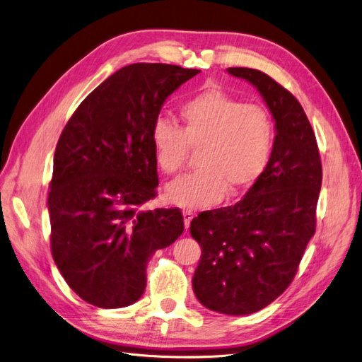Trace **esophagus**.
<instances>
[{
	"mask_svg": "<svg viewBox=\"0 0 362 362\" xmlns=\"http://www.w3.org/2000/svg\"><path fill=\"white\" fill-rule=\"evenodd\" d=\"M193 217H194L193 211H190V210H184V211H182V218H184V226H185V229H189L190 222H192Z\"/></svg>",
	"mask_w": 362,
	"mask_h": 362,
	"instance_id": "34e87169",
	"label": "esophagus"
}]
</instances>
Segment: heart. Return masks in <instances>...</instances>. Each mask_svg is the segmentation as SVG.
I'll list each match as a JSON object with an SVG mask.
<instances>
[{
	"label": "heart",
	"instance_id": "obj_1",
	"mask_svg": "<svg viewBox=\"0 0 362 362\" xmlns=\"http://www.w3.org/2000/svg\"><path fill=\"white\" fill-rule=\"evenodd\" d=\"M182 128L157 119L151 144L158 169L181 170L190 149H199V169L168 184L169 202L198 210L223 194L235 196L254 184L269 161L273 124L264 107L243 104L216 87L190 98L181 107Z\"/></svg>",
	"mask_w": 362,
	"mask_h": 362
}]
</instances>
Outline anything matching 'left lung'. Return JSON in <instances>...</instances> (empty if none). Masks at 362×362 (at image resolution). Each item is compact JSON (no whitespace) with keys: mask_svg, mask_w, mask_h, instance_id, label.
Wrapping results in <instances>:
<instances>
[{"mask_svg":"<svg viewBox=\"0 0 362 362\" xmlns=\"http://www.w3.org/2000/svg\"><path fill=\"white\" fill-rule=\"evenodd\" d=\"M226 71L259 92L276 134L267 166L243 199L192 221L202 249L192 284L205 308L246 315L275 300L298 272L315 233L322 163L310 120L287 89L257 69Z\"/></svg>","mask_w":362,"mask_h":362,"instance_id":"1","label":"left lung"}]
</instances>
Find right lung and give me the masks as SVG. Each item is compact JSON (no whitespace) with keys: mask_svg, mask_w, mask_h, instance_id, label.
I'll use <instances>...</instances> for the list:
<instances>
[{"mask_svg":"<svg viewBox=\"0 0 362 362\" xmlns=\"http://www.w3.org/2000/svg\"><path fill=\"white\" fill-rule=\"evenodd\" d=\"M199 72L128 64L86 98L59 139L48 193L52 258L98 308L139 300L151 257L184 231L178 208L141 206L158 185L152 125L168 96Z\"/></svg>","mask_w":362,"mask_h":362,"instance_id":"add662e5","label":"right lung"}]
</instances>
